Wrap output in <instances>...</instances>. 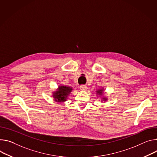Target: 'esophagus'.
Wrapping results in <instances>:
<instances>
[{
    "label": "esophagus",
    "instance_id": "obj_1",
    "mask_svg": "<svg viewBox=\"0 0 157 157\" xmlns=\"http://www.w3.org/2000/svg\"><path fill=\"white\" fill-rule=\"evenodd\" d=\"M79 88H80L81 90L86 91L88 89V87H87L86 85H81V86H79Z\"/></svg>",
    "mask_w": 157,
    "mask_h": 157
}]
</instances>
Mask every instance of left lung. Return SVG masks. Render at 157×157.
I'll use <instances>...</instances> for the list:
<instances>
[{
	"label": "left lung",
	"instance_id": "left-lung-1",
	"mask_svg": "<svg viewBox=\"0 0 157 157\" xmlns=\"http://www.w3.org/2000/svg\"><path fill=\"white\" fill-rule=\"evenodd\" d=\"M96 93H97L98 95H101V94H103V89H99V90H98L96 91ZM103 100H104L105 101L107 100V99H106V98H103Z\"/></svg>",
	"mask_w": 157,
	"mask_h": 157
}]
</instances>
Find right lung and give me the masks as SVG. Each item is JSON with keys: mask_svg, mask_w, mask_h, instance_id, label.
Segmentation results:
<instances>
[{"mask_svg": "<svg viewBox=\"0 0 157 157\" xmlns=\"http://www.w3.org/2000/svg\"><path fill=\"white\" fill-rule=\"evenodd\" d=\"M72 90L73 88L71 87L67 86H59L57 91L53 93V98H54L55 101L57 102L61 103L66 101Z\"/></svg>", "mask_w": 157, "mask_h": 157, "instance_id": "add662e5", "label": "right lung"}]
</instances>
